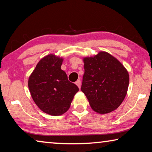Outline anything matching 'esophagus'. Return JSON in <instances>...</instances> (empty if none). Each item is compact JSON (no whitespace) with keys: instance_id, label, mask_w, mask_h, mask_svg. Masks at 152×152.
Instances as JSON below:
<instances>
[{"instance_id":"obj_1","label":"esophagus","mask_w":152,"mask_h":152,"mask_svg":"<svg viewBox=\"0 0 152 152\" xmlns=\"http://www.w3.org/2000/svg\"><path fill=\"white\" fill-rule=\"evenodd\" d=\"M75 84L76 85L78 86V87L79 88H80V86H81V82H80V80H77L76 83H75Z\"/></svg>"}]
</instances>
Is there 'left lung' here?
Here are the masks:
<instances>
[{
	"mask_svg": "<svg viewBox=\"0 0 152 152\" xmlns=\"http://www.w3.org/2000/svg\"><path fill=\"white\" fill-rule=\"evenodd\" d=\"M85 67L81 91L93 111L105 114L116 110L127 94L129 74L123 64L109 53L83 58Z\"/></svg>",
	"mask_w": 152,
	"mask_h": 152,
	"instance_id": "1",
	"label": "left lung"
}]
</instances>
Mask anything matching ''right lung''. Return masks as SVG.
Returning a JSON list of instances; mask_svg holds the SVG:
<instances>
[{
	"mask_svg": "<svg viewBox=\"0 0 152 152\" xmlns=\"http://www.w3.org/2000/svg\"><path fill=\"white\" fill-rule=\"evenodd\" d=\"M64 58L49 54L38 61L28 78V88L36 105L43 112L60 115L69 110L79 91L61 69Z\"/></svg>",
	"mask_w": 152,
	"mask_h": 152,
	"instance_id": "right-lung-1",
	"label": "right lung"
}]
</instances>
